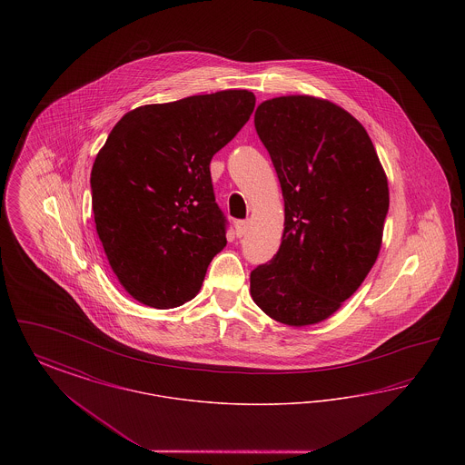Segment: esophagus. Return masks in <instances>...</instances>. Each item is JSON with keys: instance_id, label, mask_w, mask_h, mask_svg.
I'll return each instance as SVG.
<instances>
[{"instance_id": "34e87169", "label": "esophagus", "mask_w": 465, "mask_h": 465, "mask_svg": "<svg viewBox=\"0 0 465 465\" xmlns=\"http://www.w3.org/2000/svg\"><path fill=\"white\" fill-rule=\"evenodd\" d=\"M247 228H249V223L243 222V220L235 222V233H237V237H243L245 232H247Z\"/></svg>"}]
</instances>
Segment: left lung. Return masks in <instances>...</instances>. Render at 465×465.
Returning <instances> with one entry per match:
<instances>
[{
	"label": "left lung",
	"instance_id": "8db88e82",
	"mask_svg": "<svg viewBox=\"0 0 465 465\" xmlns=\"http://www.w3.org/2000/svg\"><path fill=\"white\" fill-rule=\"evenodd\" d=\"M254 127L281 181L286 220L277 254L251 272V296L282 324H317L375 265L387 177L364 127L330 101L270 99Z\"/></svg>",
	"mask_w": 465,
	"mask_h": 465
}]
</instances>
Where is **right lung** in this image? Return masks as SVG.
Listing matches in <instances>:
<instances>
[{"instance_id": "obj_1", "label": "right lung", "mask_w": 465, "mask_h": 465, "mask_svg": "<svg viewBox=\"0 0 465 465\" xmlns=\"http://www.w3.org/2000/svg\"><path fill=\"white\" fill-rule=\"evenodd\" d=\"M256 97L223 90L129 111L95 156V230L120 284L137 302L174 309L199 292L226 245L211 160L249 120Z\"/></svg>"}]
</instances>
